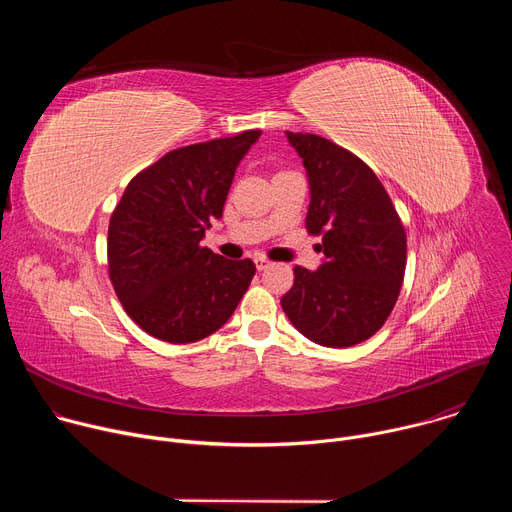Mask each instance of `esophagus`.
Wrapping results in <instances>:
<instances>
[{
	"label": "esophagus",
	"instance_id": "esophagus-1",
	"mask_svg": "<svg viewBox=\"0 0 512 512\" xmlns=\"http://www.w3.org/2000/svg\"><path fill=\"white\" fill-rule=\"evenodd\" d=\"M255 265H257V269H259V271H263V269H267V267L271 265V261L259 255V257H255Z\"/></svg>",
	"mask_w": 512,
	"mask_h": 512
}]
</instances>
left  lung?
<instances>
[{
    "mask_svg": "<svg viewBox=\"0 0 512 512\" xmlns=\"http://www.w3.org/2000/svg\"><path fill=\"white\" fill-rule=\"evenodd\" d=\"M310 180L306 229L322 237L318 271L294 267L281 298L289 322L328 348L369 340L393 312L405 277L407 235L377 174L338 143L285 131Z\"/></svg>",
    "mask_w": 512,
    "mask_h": 512,
    "instance_id": "1",
    "label": "left lung"
}]
</instances>
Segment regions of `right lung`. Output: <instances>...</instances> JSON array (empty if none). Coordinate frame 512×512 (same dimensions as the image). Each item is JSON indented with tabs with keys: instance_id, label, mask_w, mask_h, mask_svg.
I'll return each mask as SVG.
<instances>
[{
	"instance_id": "obj_1",
	"label": "right lung",
	"mask_w": 512,
	"mask_h": 512,
	"mask_svg": "<svg viewBox=\"0 0 512 512\" xmlns=\"http://www.w3.org/2000/svg\"><path fill=\"white\" fill-rule=\"evenodd\" d=\"M259 129L192 143L141 170L117 202L107 237L109 279L127 316L150 336L188 344L221 328L255 275L202 247Z\"/></svg>"
}]
</instances>
